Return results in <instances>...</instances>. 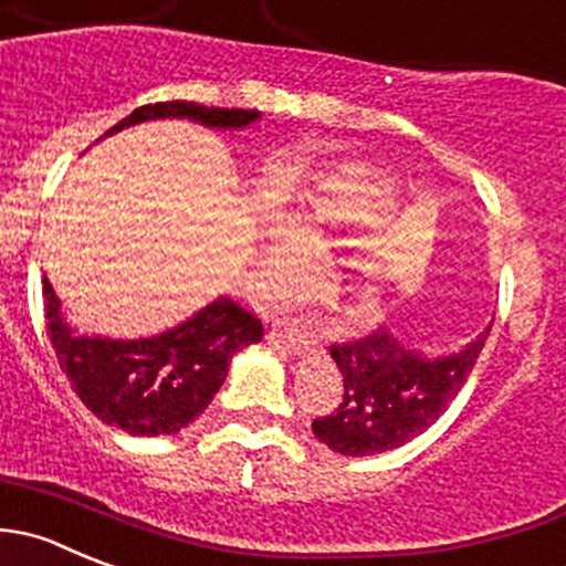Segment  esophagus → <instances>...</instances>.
<instances>
[{
  "label": "esophagus",
  "instance_id": "34e87169",
  "mask_svg": "<svg viewBox=\"0 0 566 566\" xmlns=\"http://www.w3.org/2000/svg\"><path fill=\"white\" fill-rule=\"evenodd\" d=\"M271 339H276V343H282L284 348L290 350L310 348V345L317 343L315 334H312L310 328H301L298 323H273Z\"/></svg>",
  "mask_w": 566,
  "mask_h": 566
}]
</instances>
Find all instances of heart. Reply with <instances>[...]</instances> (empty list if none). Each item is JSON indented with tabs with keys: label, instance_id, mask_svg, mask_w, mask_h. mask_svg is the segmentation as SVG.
<instances>
[{
	"label": "heart",
	"instance_id": "heart-1",
	"mask_svg": "<svg viewBox=\"0 0 566 566\" xmlns=\"http://www.w3.org/2000/svg\"><path fill=\"white\" fill-rule=\"evenodd\" d=\"M373 190V174L367 168H339V171L328 174L321 182L315 185L310 196H306L304 205L295 212L284 216L279 221V232L282 238H287L301 254H312V251H321L323 245L332 240V234L337 229L350 227V223L359 218V199ZM271 268L273 271L284 273L293 268L287 249L282 243H273L271 249ZM350 295L356 298L359 310H370L373 304V287L365 279H356L350 284Z\"/></svg>",
	"mask_w": 566,
	"mask_h": 566
}]
</instances>
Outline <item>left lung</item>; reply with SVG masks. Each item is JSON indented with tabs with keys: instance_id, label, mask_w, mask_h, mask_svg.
Returning <instances> with one entry per match:
<instances>
[{
	"instance_id": "left-lung-1",
	"label": "left lung",
	"mask_w": 566,
	"mask_h": 566,
	"mask_svg": "<svg viewBox=\"0 0 566 566\" xmlns=\"http://www.w3.org/2000/svg\"><path fill=\"white\" fill-rule=\"evenodd\" d=\"M490 328L448 356L406 348L389 332L334 343L328 350L343 373V398L312 420V431L343 457H373L415 440L464 387Z\"/></svg>"
}]
</instances>
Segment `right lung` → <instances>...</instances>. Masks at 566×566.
<instances>
[{
	"instance_id": "right-lung-1",
	"label": "right lung",
	"mask_w": 566,
	"mask_h": 566,
	"mask_svg": "<svg viewBox=\"0 0 566 566\" xmlns=\"http://www.w3.org/2000/svg\"><path fill=\"white\" fill-rule=\"evenodd\" d=\"M155 118H190L216 129H240L260 118L256 109L207 107L196 102H157L137 107L104 137ZM43 317L60 367L82 403L102 422L132 437L177 434L207 409L227 378L229 361L260 343V317L232 298H216L179 326L144 339L76 334L63 321L52 284L43 279Z\"/></svg>"
}]
</instances>
